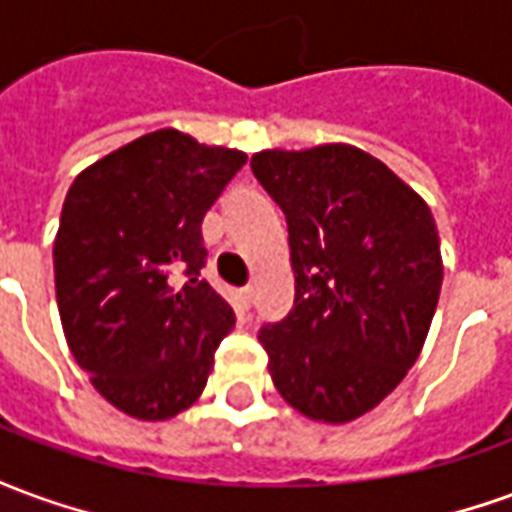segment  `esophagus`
<instances>
[{
	"label": "esophagus",
	"mask_w": 512,
	"mask_h": 512,
	"mask_svg": "<svg viewBox=\"0 0 512 512\" xmlns=\"http://www.w3.org/2000/svg\"><path fill=\"white\" fill-rule=\"evenodd\" d=\"M252 299H255V293H252V288L238 290V304H241L244 310H249V307H252Z\"/></svg>",
	"instance_id": "esophagus-1"
}]
</instances>
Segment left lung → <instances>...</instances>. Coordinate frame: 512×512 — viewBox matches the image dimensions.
<instances>
[{"label":"left lung","mask_w":512,"mask_h":512,"mask_svg":"<svg viewBox=\"0 0 512 512\" xmlns=\"http://www.w3.org/2000/svg\"><path fill=\"white\" fill-rule=\"evenodd\" d=\"M252 172L288 222L296 299L260 329L268 373L304 417L343 425L417 362L439 304V230L384 161L343 142L260 150Z\"/></svg>","instance_id":"obj_1"}]
</instances>
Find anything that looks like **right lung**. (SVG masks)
<instances>
[{
    "mask_svg": "<svg viewBox=\"0 0 512 512\" xmlns=\"http://www.w3.org/2000/svg\"><path fill=\"white\" fill-rule=\"evenodd\" d=\"M244 164L241 150L161 128L98 158L68 189L54 238L62 332L95 389L128 417L186 411L233 332V307L197 279L200 227Z\"/></svg>",
    "mask_w": 512,
    "mask_h": 512,
    "instance_id": "right-lung-1",
    "label": "right lung"
}]
</instances>
